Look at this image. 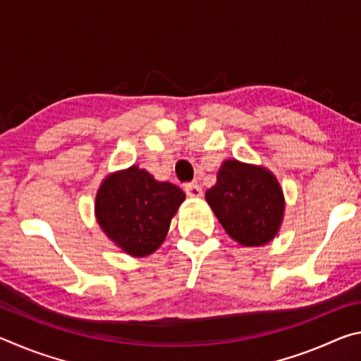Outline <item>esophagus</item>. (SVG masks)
<instances>
[{"mask_svg": "<svg viewBox=\"0 0 361 361\" xmlns=\"http://www.w3.org/2000/svg\"><path fill=\"white\" fill-rule=\"evenodd\" d=\"M185 191H186V195H189V197H202V188H200L199 185H195V183H188V185L185 186Z\"/></svg>", "mask_w": 361, "mask_h": 361, "instance_id": "1", "label": "esophagus"}]
</instances>
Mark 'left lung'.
<instances>
[{
  "label": "left lung",
  "mask_w": 361,
  "mask_h": 361,
  "mask_svg": "<svg viewBox=\"0 0 361 361\" xmlns=\"http://www.w3.org/2000/svg\"><path fill=\"white\" fill-rule=\"evenodd\" d=\"M205 200L231 239L243 247L266 245L283 221L285 199L276 175L235 159L223 162Z\"/></svg>",
  "instance_id": "obj_1"
}]
</instances>
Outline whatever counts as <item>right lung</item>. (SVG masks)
I'll return each instance as SVG.
<instances>
[{"mask_svg":"<svg viewBox=\"0 0 361 361\" xmlns=\"http://www.w3.org/2000/svg\"><path fill=\"white\" fill-rule=\"evenodd\" d=\"M185 197L178 186L157 181L145 169L132 166L102 181L95 197V218L122 252L143 258L162 245L170 219Z\"/></svg>","mask_w":361,"mask_h":361,"instance_id":"1","label":"right lung"}]
</instances>
